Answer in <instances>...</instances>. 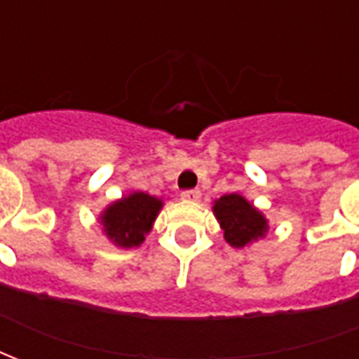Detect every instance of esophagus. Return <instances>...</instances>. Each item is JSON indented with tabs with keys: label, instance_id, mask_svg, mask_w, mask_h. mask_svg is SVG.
<instances>
[{
	"label": "esophagus",
	"instance_id": "34e87169",
	"mask_svg": "<svg viewBox=\"0 0 359 359\" xmlns=\"http://www.w3.org/2000/svg\"><path fill=\"white\" fill-rule=\"evenodd\" d=\"M182 198H183V201H189V203H197L198 198H201V191H198V189L183 191Z\"/></svg>",
	"mask_w": 359,
	"mask_h": 359
}]
</instances>
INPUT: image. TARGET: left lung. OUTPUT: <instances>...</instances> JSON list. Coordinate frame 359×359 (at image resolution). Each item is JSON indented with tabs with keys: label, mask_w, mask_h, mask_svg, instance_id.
Masks as SVG:
<instances>
[{
	"label": "left lung",
	"mask_w": 359,
	"mask_h": 359,
	"mask_svg": "<svg viewBox=\"0 0 359 359\" xmlns=\"http://www.w3.org/2000/svg\"><path fill=\"white\" fill-rule=\"evenodd\" d=\"M212 212L229 247H250L256 241L264 239L269 231L268 218L239 193H229L216 198L212 203Z\"/></svg>",
	"instance_id": "1"
}]
</instances>
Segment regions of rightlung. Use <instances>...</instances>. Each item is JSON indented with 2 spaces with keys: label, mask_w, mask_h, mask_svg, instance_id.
<instances>
[{
  "label": "right lung",
  "mask_w": 359,
  "mask_h": 359,
  "mask_svg": "<svg viewBox=\"0 0 359 359\" xmlns=\"http://www.w3.org/2000/svg\"><path fill=\"white\" fill-rule=\"evenodd\" d=\"M164 201L143 191H132L112 201L99 214V226L107 239L118 248H137L151 233Z\"/></svg>",
  "instance_id": "obj_1"
}]
</instances>
